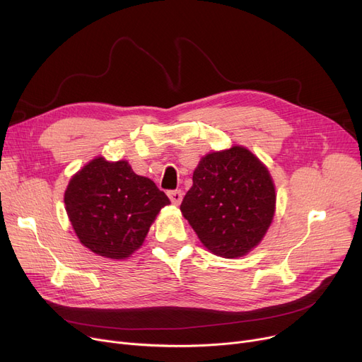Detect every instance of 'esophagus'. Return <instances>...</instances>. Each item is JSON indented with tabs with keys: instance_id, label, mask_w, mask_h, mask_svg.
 Returning <instances> with one entry per match:
<instances>
[{
	"instance_id": "34e87169",
	"label": "esophagus",
	"mask_w": 362,
	"mask_h": 362,
	"mask_svg": "<svg viewBox=\"0 0 362 362\" xmlns=\"http://www.w3.org/2000/svg\"><path fill=\"white\" fill-rule=\"evenodd\" d=\"M182 191L181 189H171V191H168V197L171 199V202L175 204V206H178L181 202H182Z\"/></svg>"
}]
</instances>
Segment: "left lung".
I'll use <instances>...</instances> for the list:
<instances>
[{
    "mask_svg": "<svg viewBox=\"0 0 362 362\" xmlns=\"http://www.w3.org/2000/svg\"><path fill=\"white\" fill-rule=\"evenodd\" d=\"M180 209L210 252L243 257L263 240L273 221L274 184L259 158L232 146L202 158Z\"/></svg>",
    "mask_w": 362,
    "mask_h": 362,
    "instance_id": "8db88e82",
    "label": "left lung"
}]
</instances>
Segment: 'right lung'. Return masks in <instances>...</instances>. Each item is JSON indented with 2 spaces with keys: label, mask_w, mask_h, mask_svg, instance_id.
Here are the masks:
<instances>
[{
  "label": "right lung",
  "mask_w": 362,
  "mask_h": 362,
  "mask_svg": "<svg viewBox=\"0 0 362 362\" xmlns=\"http://www.w3.org/2000/svg\"><path fill=\"white\" fill-rule=\"evenodd\" d=\"M64 203L84 247L124 260L140 248L160 209L171 202L152 180L134 174L127 160L96 158L73 175Z\"/></svg>",
  "instance_id": "obj_1"
}]
</instances>
